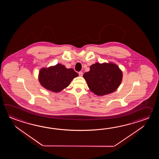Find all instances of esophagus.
<instances>
[{"instance_id":"esophagus-1","label":"esophagus","mask_w":159,"mask_h":159,"mask_svg":"<svg viewBox=\"0 0 159 159\" xmlns=\"http://www.w3.org/2000/svg\"><path fill=\"white\" fill-rule=\"evenodd\" d=\"M78 74L80 75V76H82L84 73H83L82 71H79V72H78Z\"/></svg>"}]
</instances>
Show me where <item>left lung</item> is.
Listing matches in <instances>:
<instances>
[{
    "label": "left lung",
    "mask_w": 159,
    "mask_h": 159,
    "mask_svg": "<svg viewBox=\"0 0 159 159\" xmlns=\"http://www.w3.org/2000/svg\"><path fill=\"white\" fill-rule=\"evenodd\" d=\"M90 70L84 73V78L92 92L97 95H105L115 91L120 84L122 72L112 63H95Z\"/></svg>",
    "instance_id": "1"
}]
</instances>
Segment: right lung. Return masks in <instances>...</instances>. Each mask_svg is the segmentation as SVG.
<instances>
[{"mask_svg": "<svg viewBox=\"0 0 159 159\" xmlns=\"http://www.w3.org/2000/svg\"><path fill=\"white\" fill-rule=\"evenodd\" d=\"M78 75L73 69H67L63 65L57 64L47 69H41L39 79L44 88L58 93L68 87L71 80Z\"/></svg>", "mask_w": 159, "mask_h": 159, "instance_id": "1", "label": "right lung"}]
</instances>
